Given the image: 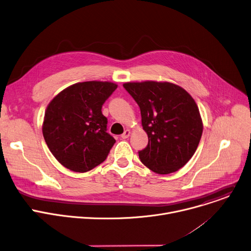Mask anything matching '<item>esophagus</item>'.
Instances as JSON below:
<instances>
[{"mask_svg":"<svg viewBox=\"0 0 251 251\" xmlns=\"http://www.w3.org/2000/svg\"><path fill=\"white\" fill-rule=\"evenodd\" d=\"M129 135H130V130L129 129H126L124 131V133L122 134V138H124V140H125V138H127Z\"/></svg>","mask_w":251,"mask_h":251,"instance_id":"1","label":"esophagus"}]
</instances>
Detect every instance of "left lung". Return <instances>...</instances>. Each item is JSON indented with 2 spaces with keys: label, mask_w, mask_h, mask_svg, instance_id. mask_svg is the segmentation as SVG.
Returning a JSON list of instances; mask_svg holds the SVG:
<instances>
[{
  "label": "left lung",
  "mask_w": 251,
  "mask_h": 251,
  "mask_svg": "<svg viewBox=\"0 0 251 251\" xmlns=\"http://www.w3.org/2000/svg\"><path fill=\"white\" fill-rule=\"evenodd\" d=\"M124 88L141 108L149 145L138 156L158 175L177 172L196 152L203 125L192 97L169 81H129Z\"/></svg>",
  "instance_id": "left-lung-1"
}]
</instances>
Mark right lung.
I'll use <instances>...</instances> for the list:
<instances>
[{
  "instance_id": "obj_1",
  "label": "right lung",
  "mask_w": 251,
  "mask_h": 251,
  "mask_svg": "<svg viewBox=\"0 0 251 251\" xmlns=\"http://www.w3.org/2000/svg\"><path fill=\"white\" fill-rule=\"evenodd\" d=\"M118 88L111 81H83L66 88L48 104L43 123L46 144L62 165L86 173L105 160L115 138L106 132L101 113Z\"/></svg>"
}]
</instances>
